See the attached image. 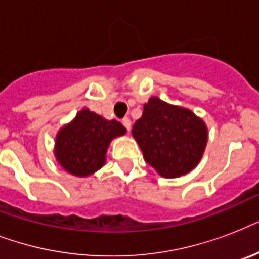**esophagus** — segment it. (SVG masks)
<instances>
[{
  "mask_svg": "<svg viewBox=\"0 0 259 259\" xmlns=\"http://www.w3.org/2000/svg\"><path fill=\"white\" fill-rule=\"evenodd\" d=\"M122 125L125 126L126 130H130V127H132V122H130V118L125 117L123 119H122Z\"/></svg>",
  "mask_w": 259,
  "mask_h": 259,
  "instance_id": "esophagus-1",
  "label": "esophagus"
}]
</instances>
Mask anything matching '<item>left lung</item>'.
Wrapping results in <instances>:
<instances>
[{"label": "left lung", "instance_id": "obj_1", "mask_svg": "<svg viewBox=\"0 0 259 259\" xmlns=\"http://www.w3.org/2000/svg\"><path fill=\"white\" fill-rule=\"evenodd\" d=\"M133 137L145 161L164 177L183 176L199 164L207 144V127L183 107L150 98L133 125Z\"/></svg>", "mask_w": 259, "mask_h": 259}]
</instances>
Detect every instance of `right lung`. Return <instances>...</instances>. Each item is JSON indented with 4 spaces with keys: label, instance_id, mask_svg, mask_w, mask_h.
<instances>
[{
    "label": "right lung",
    "instance_id": "right-lung-1",
    "mask_svg": "<svg viewBox=\"0 0 259 259\" xmlns=\"http://www.w3.org/2000/svg\"><path fill=\"white\" fill-rule=\"evenodd\" d=\"M118 121H107L83 109L56 137L55 156L60 165L75 176H89L105 164V154L114 137L125 134Z\"/></svg>",
    "mask_w": 259,
    "mask_h": 259
}]
</instances>
